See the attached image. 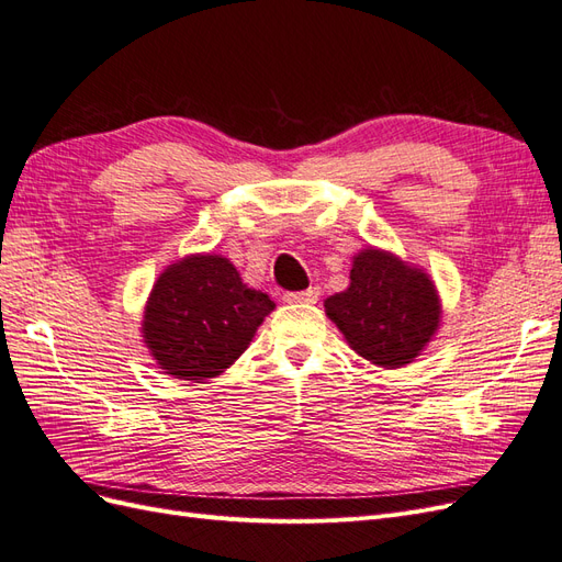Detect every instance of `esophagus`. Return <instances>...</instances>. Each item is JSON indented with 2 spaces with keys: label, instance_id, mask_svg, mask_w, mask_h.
Here are the masks:
<instances>
[{
  "label": "esophagus",
  "instance_id": "34e87169",
  "mask_svg": "<svg viewBox=\"0 0 562 562\" xmlns=\"http://www.w3.org/2000/svg\"><path fill=\"white\" fill-rule=\"evenodd\" d=\"M318 288L316 285H312V288H307V291H295V293H285L283 295V300L288 302V304H314L316 300H318Z\"/></svg>",
  "mask_w": 562,
  "mask_h": 562
}]
</instances>
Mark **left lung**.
<instances>
[{
    "label": "left lung",
    "instance_id": "obj_1",
    "mask_svg": "<svg viewBox=\"0 0 562 562\" xmlns=\"http://www.w3.org/2000/svg\"><path fill=\"white\" fill-rule=\"evenodd\" d=\"M347 291L323 307L349 347L380 368H401L427 347L440 323L436 285L394 252L368 246L353 258Z\"/></svg>",
    "mask_w": 562,
    "mask_h": 562
}]
</instances>
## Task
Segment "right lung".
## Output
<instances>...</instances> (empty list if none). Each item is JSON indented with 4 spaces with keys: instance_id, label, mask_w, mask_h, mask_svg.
I'll return each instance as SVG.
<instances>
[{
    "instance_id": "right-lung-1",
    "label": "right lung",
    "mask_w": 562,
    "mask_h": 562,
    "mask_svg": "<svg viewBox=\"0 0 562 562\" xmlns=\"http://www.w3.org/2000/svg\"><path fill=\"white\" fill-rule=\"evenodd\" d=\"M274 307L223 255H187L151 288L143 337L166 375L203 382L239 359Z\"/></svg>"
}]
</instances>
